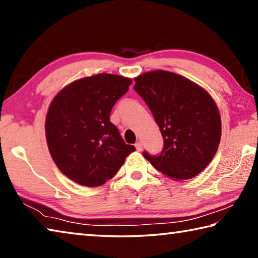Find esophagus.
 <instances>
[{"instance_id": "34e87169", "label": "esophagus", "mask_w": 258, "mask_h": 258, "mask_svg": "<svg viewBox=\"0 0 258 258\" xmlns=\"http://www.w3.org/2000/svg\"><path fill=\"white\" fill-rule=\"evenodd\" d=\"M135 148H137L138 151H141L142 150V143L140 142V141H138L137 143H135Z\"/></svg>"}]
</instances>
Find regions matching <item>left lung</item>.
I'll use <instances>...</instances> for the list:
<instances>
[{
  "instance_id": "obj_1",
  "label": "left lung",
  "mask_w": 258,
  "mask_h": 258,
  "mask_svg": "<svg viewBox=\"0 0 258 258\" xmlns=\"http://www.w3.org/2000/svg\"><path fill=\"white\" fill-rule=\"evenodd\" d=\"M134 90L150 108L164 139L159 156L143 152L156 169L175 181L189 180L207 167L221 141V116L206 90L167 71L134 78Z\"/></svg>"
}]
</instances>
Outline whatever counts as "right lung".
<instances>
[{
	"label": "right lung",
	"mask_w": 258,
	"mask_h": 258,
	"mask_svg": "<svg viewBox=\"0 0 258 258\" xmlns=\"http://www.w3.org/2000/svg\"><path fill=\"white\" fill-rule=\"evenodd\" d=\"M131 84L127 77L98 74L74 81L51 101L45 119L47 147L56 167L72 181L102 185L135 150L110 121L113 104Z\"/></svg>",
	"instance_id": "obj_1"
}]
</instances>
